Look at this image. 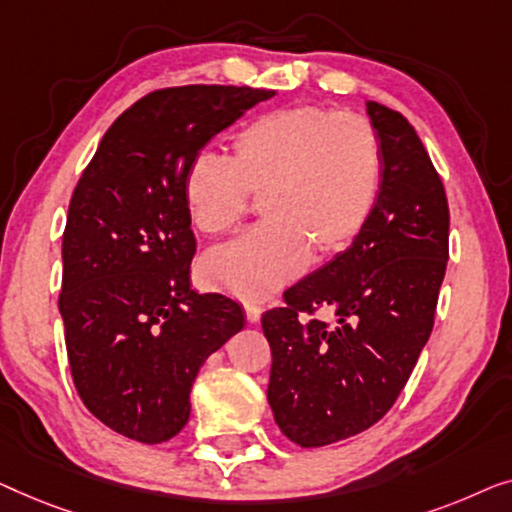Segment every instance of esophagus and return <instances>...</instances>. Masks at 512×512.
I'll list each match as a JSON object with an SVG mask.
<instances>
[{
    "instance_id": "1",
    "label": "esophagus",
    "mask_w": 512,
    "mask_h": 512,
    "mask_svg": "<svg viewBox=\"0 0 512 512\" xmlns=\"http://www.w3.org/2000/svg\"><path fill=\"white\" fill-rule=\"evenodd\" d=\"M243 311H246V320L253 322V325L262 318V306L255 304V301H246V304H243Z\"/></svg>"
}]
</instances>
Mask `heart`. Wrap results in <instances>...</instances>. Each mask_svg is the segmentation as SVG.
I'll list each match as a JSON object with an SVG mask.
<instances>
[{"mask_svg":"<svg viewBox=\"0 0 512 512\" xmlns=\"http://www.w3.org/2000/svg\"><path fill=\"white\" fill-rule=\"evenodd\" d=\"M383 183V148L362 115L290 106L243 125L232 160L199 153L183 176L192 227L222 236L262 197L264 222L213 250L201 276L215 290L264 299L297 278L308 259H331L364 232Z\"/></svg>","mask_w":512,"mask_h":512,"instance_id":"obj_1","label":"heart"}]
</instances>
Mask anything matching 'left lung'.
Segmentation results:
<instances>
[{
    "instance_id": "8db88e82",
    "label": "left lung",
    "mask_w": 512,
    "mask_h": 512,
    "mask_svg": "<svg viewBox=\"0 0 512 512\" xmlns=\"http://www.w3.org/2000/svg\"><path fill=\"white\" fill-rule=\"evenodd\" d=\"M383 148V183L357 241L262 315L271 345L269 406L301 448L373 427L406 387L434 329L450 208L420 136L399 111L366 102ZM334 307L337 325L314 318Z\"/></svg>"
}]
</instances>
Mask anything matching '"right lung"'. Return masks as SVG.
Wrapping results in <instances>:
<instances>
[{"label":"right lung","instance_id":"add662e5","mask_svg":"<svg viewBox=\"0 0 512 512\" xmlns=\"http://www.w3.org/2000/svg\"><path fill=\"white\" fill-rule=\"evenodd\" d=\"M273 95L248 85L150 92L78 178L62 236L64 341L78 397L122 436L174 438L201 364L246 325L234 299L190 290L197 241L183 176L215 134Z\"/></svg>","mask_w":512,"mask_h":512}]
</instances>
